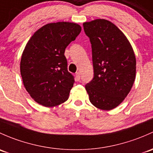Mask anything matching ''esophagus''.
Masks as SVG:
<instances>
[{"mask_svg": "<svg viewBox=\"0 0 153 153\" xmlns=\"http://www.w3.org/2000/svg\"><path fill=\"white\" fill-rule=\"evenodd\" d=\"M75 78H76L77 81H80V79H81V75H80L79 72H76L75 73Z\"/></svg>", "mask_w": 153, "mask_h": 153, "instance_id": "1", "label": "esophagus"}]
</instances>
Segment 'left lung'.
<instances>
[{
  "mask_svg": "<svg viewBox=\"0 0 153 153\" xmlns=\"http://www.w3.org/2000/svg\"><path fill=\"white\" fill-rule=\"evenodd\" d=\"M91 44L94 78L85 86L93 105L110 111L131 91L136 61L131 43L111 22L96 19L83 23Z\"/></svg>",
  "mask_w": 153,
  "mask_h": 153,
  "instance_id": "obj_1",
  "label": "left lung"
}]
</instances>
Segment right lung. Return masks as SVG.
Returning <instances> with one entry per match:
<instances>
[{
    "instance_id": "right-lung-1",
    "label": "right lung",
    "mask_w": 153,
    "mask_h": 153,
    "mask_svg": "<svg viewBox=\"0 0 153 153\" xmlns=\"http://www.w3.org/2000/svg\"><path fill=\"white\" fill-rule=\"evenodd\" d=\"M81 31L75 22H52L28 40L22 54L20 74L25 89L37 103L54 107L68 99L75 80L67 70L64 51Z\"/></svg>"
}]
</instances>
